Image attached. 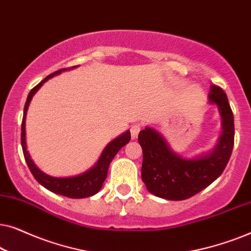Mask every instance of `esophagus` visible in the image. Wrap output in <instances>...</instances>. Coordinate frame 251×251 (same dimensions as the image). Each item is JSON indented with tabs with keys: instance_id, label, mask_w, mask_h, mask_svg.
I'll use <instances>...</instances> for the list:
<instances>
[{
	"instance_id": "1",
	"label": "esophagus",
	"mask_w": 251,
	"mask_h": 251,
	"mask_svg": "<svg viewBox=\"0 0 251 251\" xmlns=\"http://www.w3.org/2000/svg\"><path fill=\"white\" fill-rule=\"evenodd\" d=\"M140 129H142V126L139 125V123H136V125L131 126V128H130V132H131V137L132 139L137 138V136H138V133L140 131Z\"/></svg>"
}]
</instances>
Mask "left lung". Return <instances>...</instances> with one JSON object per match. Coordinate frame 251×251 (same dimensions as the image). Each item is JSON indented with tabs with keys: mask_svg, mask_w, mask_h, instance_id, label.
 Here are the masks:
<instances>
[{
	"mask_svg": "<svg viewBox=\"0 0 251 251\" xmlns=\"http://www.w3.org/2000/svg\"><path fill=\"white\" fill-rule=\"evenodd\" d=\"M209 102L217 105L222 135L210 152L185 159L174 152L156 130L146 126L138 135L143 150L142 179L147 190L166 200L180 201L198 194L221 176L234 146V118L227 96L212 84Z\"/></svg>",
	"mask_w": 251,
	"mask_h": 251,
	"instance_id": "left-lung-1",
	"label": "left lung"
}]
</instances>
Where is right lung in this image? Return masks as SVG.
<instances>
[{"instance_id": "1", "label": "right lung", "mask_w": 251, "mask_h": 251, "mask_svg": "<svg viewBox=\"0 0 251 251\" xmlns=\"http://www.w3.org/2000/svg\"><path fill=\"white\" fill-rule=\"evenodd\" d=\"M76 67V66H74ZM72 67V68H74ZM72 68H63L54 73L48 75V76L40 82L36 87H34L32 90L29 91L28 97H27L25 107H24V116H23V123H22V147L24 156H25L26 163L28 166L30 173L34 176V178L42 185L43 187H46L47 190L52 192V193L64 195V197L71 198V199H82V198H89L91 195H95L100 191L102 186V183L107 177V171L111 161L114 159L116 153L122 149L126 144L129 143L131 135H130L129 130H126L125 133H122L121 136L116 137L114 140H112L107 146L105 147V150L102 151L100 157L97 161V163L95 164L91 169H89L85 173L77 175L74 177H64V178H58L52 177L49 175L44 174L43 171H41L39 168L35 166V163L33 162V160L30 159L28 151H27L26 146V129H25V123H26V114L27 109H28L29 102L32 100L33 96L35 95V92L42 87L44 82H47L49 78H51L54 75L61 73V72L66 70H72Z\"/></svg>"}]
</instances>
